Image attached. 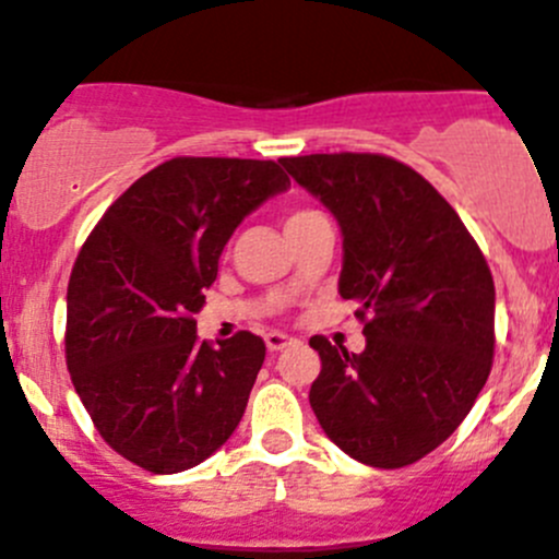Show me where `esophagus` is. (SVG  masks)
<instances>
[{"label": "esophagus", "instance_id": "34e87169", "mask_svg": "<svg viewBox=\"0 0 559 559\" xmlns=\"http://www.w3.org/2000/svg\"><path fill=\"white\" fill-rule=\"evenodd\" d=\"M292 343H295V340H292L289 334H281V332H267V334H264V345H267V350H273V354H278V350L289 348Z\"/></svg>", "mask_w": 559, "mask_h": 559}]
</instances>
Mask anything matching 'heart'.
<instances>
[{
	"label": "heart",
	"instance_id": "obj_1",
	"mask_svg": "<svg viewBox=\"0 0 559 559\" xmlns=\"http://www.w3.org/2000/svg\"><path fill=\"white\" fill-rule=\"evenodd\" d=\"M316 214H319V211H313V209H295V211H289V216H286L284 227H295V225H299V222L310 219V216H316Z\"/></svg>",
	"mask_w": 559,
	"mask_h": 559
}]
</instances>
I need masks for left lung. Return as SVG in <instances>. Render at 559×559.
<instances>
[{
	"label": "left lung",
	"mask_w": 559,
	"mask_h": 559,
	"mask_svg": "<svg viewBox=\"0 0 559 559\" xmlns=\"http://www.w3.org/2000/svg\"><path fill=\"white\" fill-rule=\"evenodd\" d=\"M337 216L340 297L367 348L310 337V407L356 461L402 468L437 450L477 402L496 350V286L455 209L415 168L372 152L281 157Z\"/></svg>",
	"instance_id": "1"
}]
</instances>
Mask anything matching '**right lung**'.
<instances>
[{"label": "right lung", "instance_id": "right-lung-1", "mask_svg": "<svg viewBox=\"0 0 559 559\" xmlns=\"http://www.w3.org/2000/svg\"><path fill=\"white\" fill-rule=\"evenodd\" d=\"M289 187L275 160L171 157L133 181L82 243L67 292V367L93 426L152 474L230 439L264 361L262 337L219 348L192 316L235 227Z\"/></svg>", "mask_w": 559, "mask_h": 559}]
</instances>
